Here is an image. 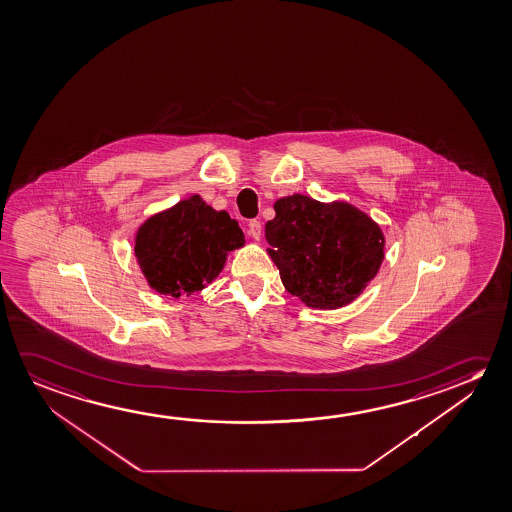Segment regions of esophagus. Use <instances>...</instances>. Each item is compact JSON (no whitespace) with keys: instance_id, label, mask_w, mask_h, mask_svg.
I'll return each instance as SVG.
<instances>
[{"instance_id":"34e87169","label":"esophagus","mask_w":512,"mask_h":512,"mask_svg":"<svg viewBox=\"0 0 512 512\" xmlns=\"http://www.w3.org/2000/svg\"><path fill=\"white\" fill-rule=\"evenodd\" d=\"M246 232H248V236L253 237L255 241H259L260 236H262V225H260V221H250L248 227H246Z\"/></svg>"}]
</instances>
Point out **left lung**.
I'll list each match as a JSON object with an SVG mask.
<instances>
[{"label": "left lung", "mask_w": 512, "mask_h": 512, "mask_svg": "<svg viewBox=\"0 0 512 512\" xmlns=\"http://www.w3.org/2000/svg\"><path fill=\"white\" fill-rule=\"evenodd\" d=\"M266 223L268 253L285 289L307 307L335 310L358 298L385 259L383 230L347 202L278 198Z\"/></svg>", "instance_id": "left-lung-1"}]
</instances>
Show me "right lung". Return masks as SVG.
<instances>
[{
  "instance_id": "obj_1",
  "label": "right lung",
  "mask_w": 512,
  "mask_h": 512,
  "mask_svg": "<svg viewBox=\"0 0 512 512\" xmlns=\"http://www.w3.org/2000/svg\"><path fill=\"white\" fill-rule=\"evenodd\" d=\"M243 246L239 223L193 195L143 221L134 236V257L150 289L181 298L211 284L228 253Z\"/></svg>"
}]
</instances>
